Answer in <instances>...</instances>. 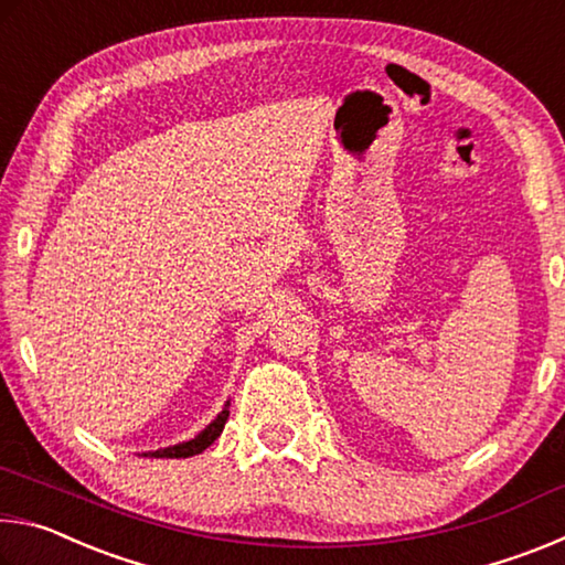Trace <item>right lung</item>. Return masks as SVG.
<instances>
[{
	"mask_svg": "<svg viewBox=\"0 0 565 565\" xmlns=\"http://www.w3.org/2000/svg\"><path fill=\"white\" fill-rule=\"evenodd\" d=\"M226 418H228V404L224 406V411L222 414H218L212 424H209L202 434H199L196 438H191V441H186V444H177V446H169V448H161V451H151V454H147V456H151V458H189V456H196V454H202L206 446H212L216 438H218V434L224 431V424H226Z\"/></svg>",
	"mask_w": 565,
	"mask_h": 565,
	"instance_id": "obj_1",
	"label": "right lung"
}]
</instances>
